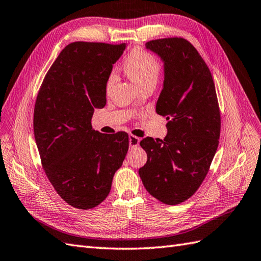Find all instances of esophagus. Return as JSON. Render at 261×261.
Masks as SVG:
<instances>
[{
    "instance_id": "1",
    "label": "esophagus",
    "mask_w": 261,
    "mask_h": 261,
    "mask_svg": "<svg viewBox=\"0 0 261 261\" xmlns=\"http://www.w3.org/2000/svg\"><path fill=\"white\" fill-rule=\"evenodd\" d=\"M139 139L137 136H134V135H129V146L130 147H137V146L139 145Z\"/></svg>"
}]
</instances>
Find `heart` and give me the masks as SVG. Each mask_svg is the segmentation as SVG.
<instances>
[{
  "label": "heart",
  "instance_id": "b5f03b06",
  "mask_svg": "<svg viewBox=\"0 0 261 261\" xmlns=\"http://www.w3.org/2000/svg\"><path fill=\"white\" fill-rule=\"evenodd\" d=\"M124 71L128 77L139 87L156 85L160 79L162 65L156 57L143 48H135L124 62ZM115 82V74L111 73L107 77L106 87L110 88Z\"/></svg>",
  "mask_w": 261,
  "mask_h": 261
}]
</instances>
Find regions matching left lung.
Returning a JSON list of instances; mask_svg holds the SVG:
<instances>
[{"label":"left lung","mask_w":261,"mask_h":261,"mask_svg":"<svg viewBox=\"0 0 261 261\" xmlns=\"http://www.w3.org/2000/svg\"><path fill=\"white\" fill-rule=\"evenodd\" d=\"M164 61L165 80L156 112L166 117L164 139L139 143L147 162L138 173L146 190L167 205L190 198L208 173L220 136V110L211 71L182 37L145 44Z\"/></svg>","instance_id":"left-lung-1"}]
</instances>
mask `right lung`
Returning a JSON list of instances; mask_svg holds the SVG:
<instances>
[{"label":"right lung","mask_w":261,"mask_h":261,"mask_svg":"<svg viewBox=\"0 0 261 261\" xmlns=\"http://www.w3.org/2000/svg\"><path fill=\"white\" fill-rule=\"evenodd\" d=\"M126 44L73 42L62 49L37 93L34 136L56 193L79 209L98 206L129 146L128 134L98 133L95 109L106 104V82Z\"/></svg>","instance_id":"1"}]
</instances>
